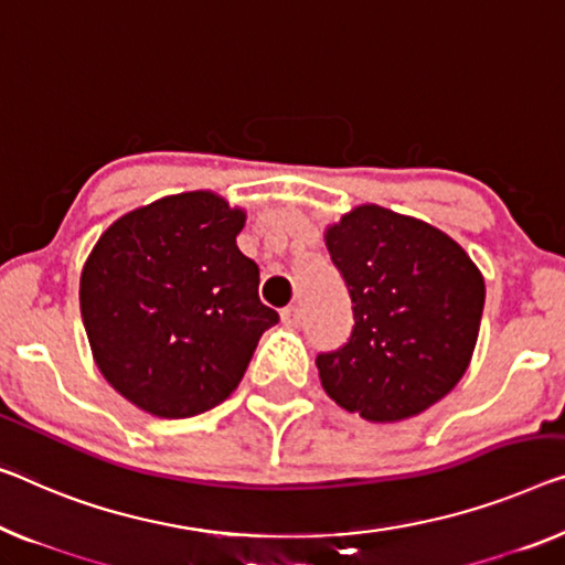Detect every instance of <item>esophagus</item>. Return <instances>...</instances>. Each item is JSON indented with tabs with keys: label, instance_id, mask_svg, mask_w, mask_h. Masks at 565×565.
Instances as JSON below:
<instances>
[{
	"label": "esophagus",
	"instance_id": "1",
	"mask_svg": "<svg viewBox=\"0 0 565 565\" xmlns=\"http://www.w3.org/2000/svg\"><path fill=\"white\" fill-rule=\"evenodd\" d=\"M281 322L286 327H299L301 324V309L297 305L281 309Z\"/></svg>",
	"mask_w": 565,
	"mask_h": 565
}]
</instances>
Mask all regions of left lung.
Returning a JSON list of instances; mask_svg holds the SVG:
<instances>
[{
  "label": "left lung",
  "instance_id": "1",
  "mask_svg": "<svg viewBox=\"0 0 565 565\" xmlns=\"http://www.w3.org/2000/svg\"><path fill=\"white\" fill-rule=\"evenodd\" d=\"M324 246L355 315L350 342L317 358L324 393L373 424L424 414L467 373L482 271L451 235L381 205L327 225Z\"/></svg>",
  "mask_w": 565,
  "mask_h": 565
}]
</instances>
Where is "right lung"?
I'll use <instances>...</instances> for the list:
<instances>
[{
    "instance_id": "add662e5",
    "label": "right lung",
    "mask_w": 565,
    "mask_h": 565,
    "mask_svg": "<svg viewBox=\"0 0 565 565\" xmlns=\"http://www.w3.org/2000/svg\"><path fill=\"white\" fill-rule=\"evenodd\" d=\"M246 210L210 190L159 198L100 233L81 274L90 352L116 393L157 418H190L238 388L279 315L235 235Z\"/></svg>"
}]
</instances>
